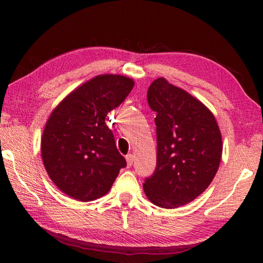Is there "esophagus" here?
Instances as JSON below:
<instances>
[{"instance_id":"1","label":"esophagus","mask_w":263,"mask_h":263,"mask_svg":"<svg viewBox=\"0 0 263 263\" xmlns=\"http://www.w3.org/2000/svg\"><path fill=\"white\" fill-rule=\"evenodd\" d=\"M133 160H135V157L132 154H127L126 155V162H127V167H131L133 163Z\"/></svg>"}]
</instances>
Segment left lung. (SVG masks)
Instances as JSON below:
<instances>
[{"label": "left lung", "mask_w": 263, "mask_h": 263, "mask_svg": "<svg viewBox=\"0 0 263 263\" xmlns=\"http://www.w3.org/2000/svg\"><path fill=\"white\" fill-rule=\"evenodd\" d=\"M157 112V168L144 191L154 205L175 209L205 190L219 167L222 141L215 116L201 101L159 78L147 91Z\"/></svg>", "instance_id": "obj_1"}]
</instances>
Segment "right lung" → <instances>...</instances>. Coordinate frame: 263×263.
Here are the masks:
<instances>
[{"mask_svg": "<svg viewBox=\"0 0 263 263\" xmlns=\"http://www.w3.org/2000/svg\"><path fill=\"white\" fill-rule=\"evenodd\" d=\"M133 86L123 75H97L52 111L42 137V158L53 183L69 197L81 202L102 197L126 166L105 118Z\"/></svg>", "mask_w": 263, "mask_h": 263, "instance_id": "add662e5", "label": "right lung"}]
</instances>
